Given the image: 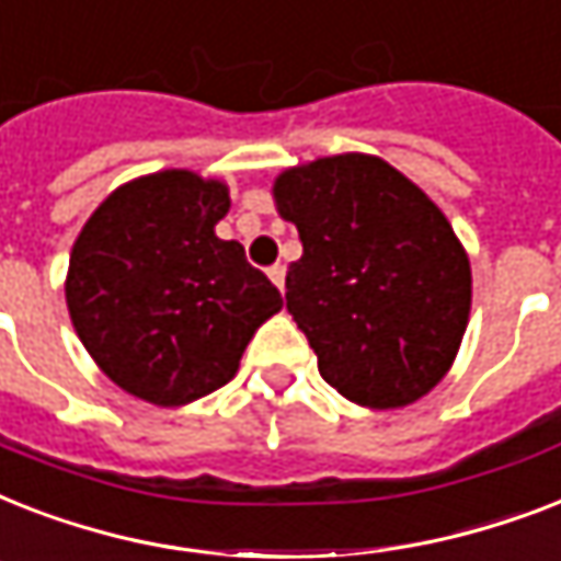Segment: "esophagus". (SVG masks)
Wrapping results in <instances>:
<instances>
[{
  "label": "esophagus",
  "mask_w": 561,
  "mask_h": 561,
  "mask_svg": "<svg viewBox=\"0 0 561 561\" xmlns=\"http://www.w3.org/2000/svg\"><path fill=\"white\" fill-rule=\"evenodd\" d=\"M268 277H272V284L284 293V284H286V266H280V263H275V266L268 268Z\"/></svg>",
  "instance_id": "34e87169"
}]
</instances>
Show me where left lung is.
<instances>
[{"label": "left lung", "mask_w": 561, "mask_h": 561, "mask_svg": "<svg viewBox=\"0 0 561 561\" xmlns=\"http://www.w3.org/2000/svg\"><path fill=\"white\" fill-rule=\"evenodd\" d=\"M272 194L304 245L286 309L324 382L379 411L425 397L458 356L472 307L469 257L443 210L365 153L284 170Z\"/></svg>", "instance_id": "left-lung-1"}]
</instances>
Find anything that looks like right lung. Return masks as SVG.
<instances>
[{
  "label": "right lung",
  "instance_id": "right-lung-1",
  "mask_svg": "<svg viewBox=\"0 0 561 561\" xmlns=\"http://www.w3.org/2000/svg\"><path fill=\"white\" fill-rule=\"evenodd\" d=\"M228 187L161 170L112 191L75 240L66 304L112 382L161 408L231 382L245 344L284 307L277 286L214 226Z\"/></svg>",
  "mask_w": 561,
  "mask_h": 561
}]
</instances>
